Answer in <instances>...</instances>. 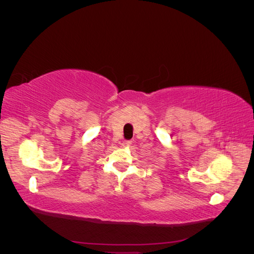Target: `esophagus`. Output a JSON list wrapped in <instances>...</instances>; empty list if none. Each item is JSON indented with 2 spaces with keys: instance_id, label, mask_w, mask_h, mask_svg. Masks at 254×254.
<instances>
[{
  "instance_id": "1",
  "label": "esophagus",
  "mask_w": 254,
  "mask_h": 254,
  "mask_svg": "<svg viewBox=\"0 0 254 254\" xmlns=\"http://www.w3.org/2000/svg\"><path fill=\"white\" fill-rule=\"evenodd\" d=\"M131 144H132L131 141H124V142L122 143V145L124 146V147H130V146H131Z\"/></svg>"
}]
</instances>
